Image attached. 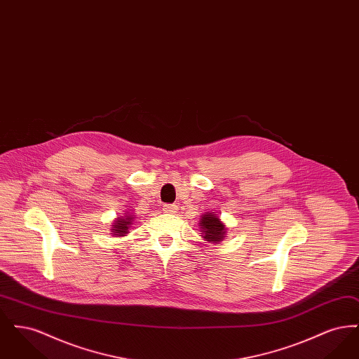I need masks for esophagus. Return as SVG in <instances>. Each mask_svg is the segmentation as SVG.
<instances>
[{
    "label": "esophagus",
    "mask_w": 359,
    "mask_h": 359,
    "mask_svg": "<svg viewBox=\"0 0 359 359\" xmlns=\"http://www.w3.org/2000/svg\"><path fill=\"white\" fill-rule=\"evenodd\" d=\"M176 210H177V208H176V205H164V211H165V212H170V214H173V212H176Z\"/></svg>",
    "instance_id": "34e87169"
}]
</instances>
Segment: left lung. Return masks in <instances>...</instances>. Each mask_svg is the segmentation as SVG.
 <instances>
[{
  "mask_svg": "<svg viewBox=\"0 0 359 359\" xmlns=\"http://www.w3.org/2000/svg\"><path fill=\"white\" fill-rule=\"evenodd\" d=\"M202 229V237L208 241V242H221L223 237H226V227L221 222L219 217L212 212H205L202 215V219L199 223Z\"/></svg>",
  "mask_w": 359,
  "mask_h": 359,
  "instance_id": "1",
  "label": "left lung"
}]
</instances>
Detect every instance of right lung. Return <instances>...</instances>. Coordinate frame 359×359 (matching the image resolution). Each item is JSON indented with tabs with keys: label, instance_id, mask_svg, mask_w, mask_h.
Returning <instances> with one entry per match:
<instances>
[{
	"label": "right lung",
	"instance_id": "right-lung-1",
	"mask_svg": "<svg viewBox=\"0 0 359 359\" xmlns=\"http://www.w3.org/2000/svg\"><path fill=\"white\" fill-rule=\"evenodd\" d=\"M133 219H135V217L130 214H126L125 217H118L117 221L113 224L111 234L116 237H123L125 234H128V229L130 227Z\"/></svg>",
	"mask_w": 359,
	"mask_h": 359
}]
</instances>
